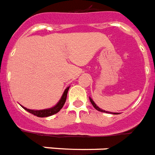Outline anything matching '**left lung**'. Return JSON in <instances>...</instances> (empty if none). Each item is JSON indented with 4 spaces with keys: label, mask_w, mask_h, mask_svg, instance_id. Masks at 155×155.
<instances>
[{
    "label": "left lung",
    "mask_w": 155,
    "mask_h": 155,
    "mask_svg": "<svg viewBox=\"0 0 155 155\" xmlns=\"http://www.w3.org/2000/svg\"><path fill=\"white\" fill-rule=\"evenodd\" d=\"M90 102H91V104H92V105H93V106H94V108L96 109V110H98V111H101V112H106V113H107V112H106V111L103 110H101V109H100V108H99V107H97V106H96V104L94 103V101H93L92 99L90 98Z\"/></svg>",
    "instance_id": "1"
}]
</instances>
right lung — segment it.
Instances as JSON below:
<instances>
[{
    "label": "right lung",
    "mask_w": 155,
    "mask_h": 155,
    "mask_svg": "<svg viewBox=\"0 0 155 155\" xmlns=\"http://www.w3.org/2000/svg\"><path fill=\"white\" fill-rule=\"evenodd\" d=\"M69 89H70V87H67L66 89H65V92H64V94H63L62 97H61V100L59 101V102H58V103L57 104L56 106H54V107H53V108L46 109V110H28V109L25 108V107H23V106H22V107H23L25 110H27L28 112L32 114L35 115V116H38V117H49V116H51V115L59 112V111L61 110V109L63 107L65 101H66V97H67V93Z\"/></svg>",
    "instance_id": "obj_1"
}]
</instances>
